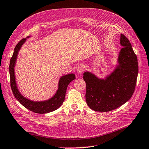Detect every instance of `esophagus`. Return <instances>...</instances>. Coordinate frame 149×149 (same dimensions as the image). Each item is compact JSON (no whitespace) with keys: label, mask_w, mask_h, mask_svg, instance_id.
I'll return each instance as SVG.
<instances>
[{"label":"esophagus","mask_w":149,"mask_h":149,"mask_svg":"<svg viewBox=\"0 0 149 149\" xmlns=\"http://www.w3.org/2000/svg\"><path fill=\"white\" fill-rule=\"evenodd\" d=\"M84 70V67L82 65H77V66L76 67V68H75V70H76L78 74H82Z\"/></svg>","instance_id":"1"}]
</instances>
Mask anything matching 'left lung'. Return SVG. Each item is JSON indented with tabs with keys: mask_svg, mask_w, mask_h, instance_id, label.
Instances as JSON below:
<instances>
[{
	"mask_svg": "<svg viewBox=\"0 0 149 149\" xmlns=\"http://www.w3.org/2000/svg\"><path fill=\"white\" fill-rule=\"evenodd\" d=\"M120 50L114 70L104 79L94 73H84L86 88V102L90 109L96 111L107 112L126 103L135 90L138 75L137 57L127 38L120 36Z\"/></svg>",
	"mask_w": 149,
	"mask_h": 149,
	"instance_id": "8db88e82",
	"label": "left lung"
}]
</instances>
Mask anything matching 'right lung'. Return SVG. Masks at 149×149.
<instances>
[{
	"label": "right lung",
	"instance_id": "1",
	"mask_svg": "<svg viewBox=\"0 0 149 149\" xmlns=\"http://www.w3.org/2000/svg\"><path fill=\"white\" fill-rule=\"evenodd\" d=\"M30 37L31 36H28L25 39L22 40L14 49L13 54L10 61V65H9L10 86L15 98L24 107L34 113L45 114L54 111L61 106L65 100L68 86L72 81L75 79V75L74 74H69L62 76L59 80L58 87H57V90L55 94L49 99L43 101H33L24 97L20 92L17 86L15 74V67L18 52L23 45L26 41L27 38Z\"/></svg>",
	"mask_w": 149,
	"mask_h": 149
}]
</instances>
